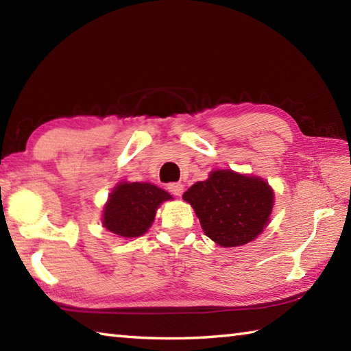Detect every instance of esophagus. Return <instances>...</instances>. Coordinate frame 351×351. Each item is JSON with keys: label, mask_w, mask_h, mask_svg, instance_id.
Returning a JSON list of instances; mask_svg holds the SVG:
<instances>
[{"label": "esophagus", "mask_w": 351, "mask_h": 351, "mask_svg": "<svg viewBox=\"0 0 351 351\" xmlns=\"http://www.w3.org/2000/svg\"><path fill=\"white\" fill-rule=\"evenodd\" d=\"M167 189L171 195H175V197H181L184 192V186L181 182H171V184H169Z\"/></svg>", "instance_id": "1"}]
</instances>
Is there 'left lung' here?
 <instances>
[{"instance_id": "8db88e82", "label": "left lung", "mask_w": 351, "mask_h": 351, "mask_svg": "<svg viewBox=\"0 0 351 351\" xmlns=\"http://www.w3.org/2000/svg\"><path fill=\"white\" fill-rule=\"evenodd\" d=\"M182 199L193 207L212 241L235 247L251 243L266 229L274 190L260 176L219 169L212 170L206 181L187 189Z\"/></svg>"}]
</instances>
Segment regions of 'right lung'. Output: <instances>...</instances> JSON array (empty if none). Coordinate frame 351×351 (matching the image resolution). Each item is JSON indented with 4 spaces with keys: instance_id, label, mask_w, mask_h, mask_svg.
I'll return each instance as SVG.
<instances>
[{
    "instance_id": "add662e5",
    "label": "right lung",
    "mask_w": 351,
    "mask_h": 351,
    "mask_svg": "<svg viewBox=\"0 0 351 351\" xmlns=\"http://www.w3.org/2000/svg\"><path fill=\"white\" fill-rule=\"evenodd\" d=\"M169 199L173 197L152 182H119L104 206V228L125 240L144 235L152 228L158 207Z\"/></svg>"
}]
</instances>
